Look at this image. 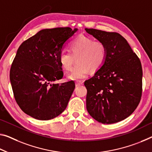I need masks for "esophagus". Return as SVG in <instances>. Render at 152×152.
Listing matches in <instances>:
<instances>
[{
  "label": "esophagus",
  "instance_id": "obj_1",
  "mask_svg": "<svg viewBox=\"0 0 152 152\" xmlns=\"http://www.w3.org/2000/svg\"><path fill=\"white\" fill-rule=\"evenodd\" d=\"M82 85H83V81H77V82L75 83L76 87H78V86H82Z\"/></svg>",
  "mask_w": 152,
  "mask_h": 152
}]
</instances>
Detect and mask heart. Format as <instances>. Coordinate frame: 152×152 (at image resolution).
I'll list each match as a JSON object with an SVG mask.
<instances>
[{
	"label": "heart",
	"mask_w": 152,
	"mask_h": 152,
	"mask_svg": "<svg viewBox=\"0 0 152 152\" xmlns=\"http://www.w3.org/2000/svg\"><path fill=\"white\" fill-rule=\"evenodd\" d=\"M70 52H60L58 60L60 66L70 71L77 58V64L67 77L71 80L85 78L89 73L96 72L103 66L107 59V49L103 43L94 41L84 35L79 36L69 45Z\"/></svg>",
	"instance_id": "obj_1"
}]
</instances>
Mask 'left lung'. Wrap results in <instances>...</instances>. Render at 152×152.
Listing matches in <instances>:
<instances>
[{
	"mask_svg": "<svg viewBox=\"0 0 152 152\" xmlns=\"http://www.w3.org/2000/svg\"><path fill=\"white\" fill-rule=\"evenodd\" d=\"M85 30L107 49L104 65L84 83L87 88L86 108L99 122L110 124L120 122L131 115L141 100V62L120 34Z\"/></svg>",
	"mask_w": 152,
	"mask_h": 152,
	"instance_id": "left-lung-1",
	"label": "left lung"
}]
</instances>
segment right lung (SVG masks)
Returning <instances> with one entry per match:
<instances>
[{"instance_id":"1","label":"right lung","mask_w":152,"mask_h":152,"mask_svg":"<svg viewBox=\"0 0 152 152\" xmlns=\"http://www.w3.org/2000/svg\"><path fill=\"white\" fill-rule=\"evenodd\" d=\"M69 27L43 29L19 47L10 70L14 97L21 109L39 120H49L66 108L73 81L61 84L58 57L69 39L77 31Z\"/></svg>"}]
</instances>
